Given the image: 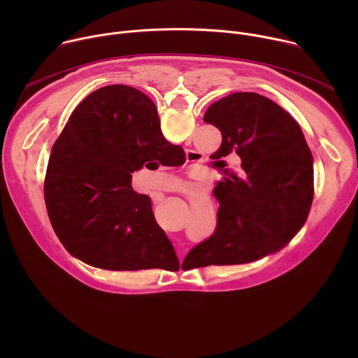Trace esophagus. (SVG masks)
<instances>
[{
  "label": "esophagus",
  "mask_w": 358,
  "mask_h": 358,
  "mask_svg": "<svg viewBox=\"0 0 358 358\" xmlns=\"http://www.w3.org/2000/svg\"><path fill=\"white\" fill-rule=\"evenodd\" d=\"M187 157H188V160H195V157H196V152L195 151H188L187 152ZM178 252H181V253H184L185 252V249H184V246H178Z\"/></svg>",
  "instance_id": "34e87169"
}]
</instances>
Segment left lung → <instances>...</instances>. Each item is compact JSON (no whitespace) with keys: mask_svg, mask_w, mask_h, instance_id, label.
<instances>
[{"mask_svg":"<svg viewBox=\"0 0 358 358\" xmlns=\"http://www.w3.org/2000/svg\"><path fill=\"white\" fill-rule=\"evenodd\" d=\"M203 122L220 129V157L239 156V174L224 171L215 232L195 246L201 265H239L282 249L308 220L313 156L297 122L271 99L238 92L213 103ZM225 169V163H224Z\"/></svg>","mask_w":358,"mask_h":358,"instance_id":"obj_1","label":"left lung"}]
</instances>
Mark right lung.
I'll return each mask as SVG.
<instances>
[{"instance_id": "right-lung-1", "label": "right lung", "mask_w": 358, "mask_h": 358, "mask_svg": "<svg viewBox=\"0 0 358 358\" xmlns=\"http://www.w3.org/2000/svg\"><path fill=\"white\" fill-rule=\"evenodd\" d=\"M171 145L155 103L134 87L105 86L80 101L50 151L43 184L50 224L69 253L109 271L151 269L162 253L177 258L150 198L131 188V173Z\"/></svg>"}]
</instances>
